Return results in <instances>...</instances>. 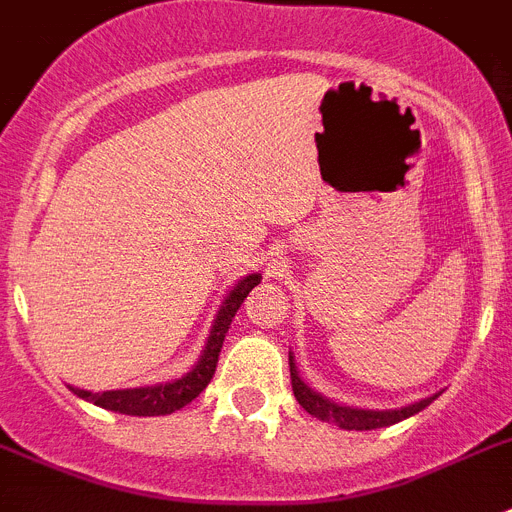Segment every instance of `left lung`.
I'll list each match as a JSON object with an SVG mask.
<instances>
[{"mask_svg":"<svg viewBox=\"0 0 512 512\" xmlns=\"http://www.w3.org/2000/svg\"><path fill=\"white\" fill-rule=\"evenodd\" d=\"M288 366H291V386H293V397L296 402L309 412L311 417H317L322 422H330V425H337V428L345 430H373V428H386V425H394L399 420H407V417L417 415L420 410H425L435 397L422 399V402L410 404V407H402V410H358V407H342V404L330 402L324 399L322 394L311 391L309 386L301 381L299 371H296V363H293V355H288Z\"/></svg>","mask_w":512,"mask_h":512,"instance_id":"8db88e82","label":"left lung"}]
</instances>
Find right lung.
Here are the masks:
<instances>
[{
    "label": "right lung",
    "instance_id": "right-lung-1",
    "mask_svg": "<svg viewBox=\"0 0 512 512\" xmlns=\"http://www.w3.org/2000/svg\"><path fill=\"white\" fill-rule=\"evenodd\" d=\"M260 283V275H247L244 281H239L234 286V291H229V296L224 299L219 309V317L213 322L211 337L206 342V350H203L201 361L195 363L193 371L182 379L172 381V384H157V386H141V389H118V391H102V394H92V391L74 389L71 391L77 397L87 399V402H95L97 407H105V410L121 412V415H136V417H154V415H172L175 410L185 407V404L193 402L208 384H211L213 373H216V363H219V353L224 348L226 332H229V324L237 314V309L242 306V301L247 299V293Z\"/></svg>",
    "mask_w": 512,
    "mask_h": 512
}]
</instances>
